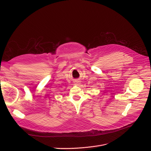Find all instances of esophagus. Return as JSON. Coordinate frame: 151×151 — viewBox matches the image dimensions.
I'll return each instance as SVG.
<instances>
[{"label": "esophagus", "instance_id": "esophagus-1", "mask_svg": "<svg viewBox=\"0 0 151 151\" xmlns=\"http://www.w3.org/2000/svg\"><path fill=\"white\" fill-rule=\"evenodd\" d=\"M75 85H79V84H80V83H81V81L79 80H75Z\"/></svg>", "mask_w": 151, "mask_h": 151}]
</instances>
